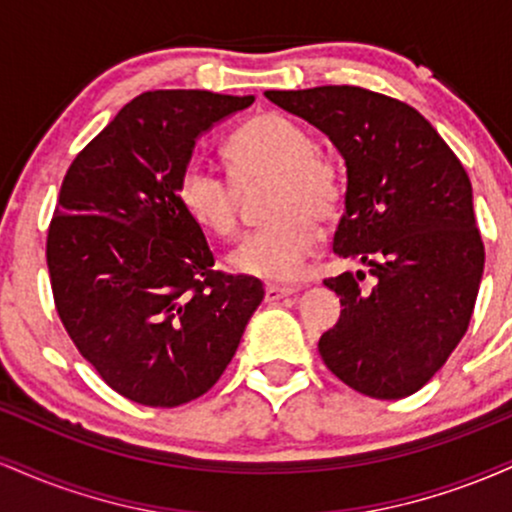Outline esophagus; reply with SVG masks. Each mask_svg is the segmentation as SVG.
Segmentation results:
<instances>
[{
    "label": "esophagus",
    "instance_id": "34e87169",
    "mask_svg": "<svg viewBox=\"0 0 512 512\" xmlns=\"http://www.w3.org/2000/svg\"><path fill=\"white\" fill-rule=\"evenodd\" d=\"M291 293H296V289H293V286H276V284L264 286V298H267L269 303L281 301V298L291 296Z\"/></svg>",
    "mask_w": 512,
    "mask_h": 512
}]
</instances>
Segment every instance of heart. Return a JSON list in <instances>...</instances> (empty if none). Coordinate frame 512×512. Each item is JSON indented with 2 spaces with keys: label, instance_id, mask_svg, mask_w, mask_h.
Listing matches in <instances>:
<instances>
[{
  "label": "heart",
  "instance_id": "b5f03b06",
  "mask_svg": "<svg viewBox=\"0 0 512 512\" xmlns=\"http://www.w3.org/2000/svg\"><path fill=\"white\" fill-rule=\"evenodd\" d=\"M231 178L204 163H187L178 178V202L199 228L231 238L238 228L240 190L274 178L267 204L269 226L257 228L228 255L240 274L291 281L317 248V221L337 219L344 202V170L301 122L279 113L252 117L223 146Z\"/></svg>",
  "mask_w": 512,
  "mask_h": 512
}]
</instances>
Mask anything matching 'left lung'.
Wrapping results in <instances>:
<instances>
[{"instance_id": "1", "label": "left lung", "mask_w": 512, "mask_h": 512, "mask_svg": "<svg viewBox=\"0 0 512 512\" xmlns=\"http://www.w3.org/2000/svg\"><path fill=\"white\" fill-rule=\"evenodd\" d=\"M327 134L346 161L344 214L332 250L363 272L325 279L344 305L320 337L325 366L351 390L402 399L460 344L477 303L484 243L460 158L424 115L361 86L264 91Z\"/></svg>"}]
</instances>
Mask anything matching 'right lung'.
I'll return each mask as SVG.
<instances>
[{"instance_id":"obj_1","label":"right lung","mask_w":512,"mask_h":512,"mask_svg":"<svg viewBox=\"0 0 512 512\" xmlns=\"http://www.w3.org/2000/svg\"><path fill=\"white\" fill-rule=\"evenodd\" d=\"M252 96L146 91L74 158L48 228L52 298L79 354L117 395L180 407L216 385L262 281L214 269L178 202L197 137Z\"/></svg>"}]
</instances>
